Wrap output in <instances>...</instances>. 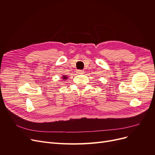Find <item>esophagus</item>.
<instances>
[{
	"instance_id": "34e87169",
	"label": "esophagus",
	"mask_w": 155,
	"mask_h": 155,
	"mask_svg": "<svg viewBox=\"0 0 155 155\" xmlns=\"http://www.w3.org/2000/svg\"><path fill=\"white\" fill-rule=\"evenodd\" d=\"M77 72L78 74H82V73H84V71L83 70H78L77 71Z\"/></svg>"
}]
</instances>
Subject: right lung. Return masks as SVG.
Returning a JSON list of instances; mask_svg holds the SVG:
<instances>
[{
	"mask_svg": "<svg viewBox=\"0 0 155 155\" xmlns=\"http://www.w3.org/2000/svg\"><path fill=\"white\" fill-rule=\"evenodd\" d=\"M61 78L63 79V81H64V80H67V79L68 78V76H67V75H63V76H62Z\"/></svg>",
	"mask_w": 155,
	"mask_h": 155,
	"instance_id": "1",
	"label": "right lung"
}]
</instances>
